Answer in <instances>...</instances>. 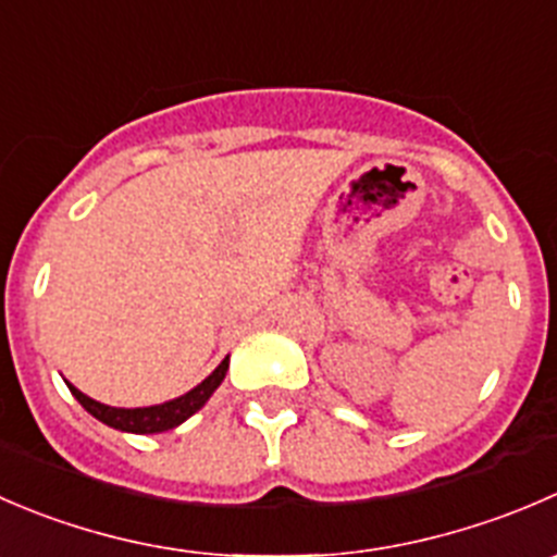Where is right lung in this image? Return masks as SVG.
Wrapping results in <instances>:
<instances>
[{
	"instance_id": "add662e5",
	"label": "right lung",
	"mask_w": 557,
	"mask_h": 557,
	"mask_svg": "<svg viewBox=\"0 0 557 557\" xmlns=\"http://www.w3.org/2000/svg\"><path fill=\"white\" fill-rule=\"evenodd\" d=\"M225 370H228V359H223L218 364V370L207 377V381L198 383L193 392L182 394V397L171 399V403L163 405H152V408H111V405H102L97 399L86 397L84 392L67 383L73 397L89 410L95 419H100L102 424L113 430H122V433H138V435H149V433H163V430H174L180 428L185 419H190L198 408H203L209 397H212L214 388L223 383Z\"/></svg>"
}]
</instances>
